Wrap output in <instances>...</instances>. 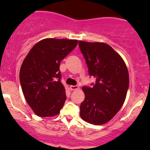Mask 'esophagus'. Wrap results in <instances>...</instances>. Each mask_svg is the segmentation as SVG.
I'll list each match as a JSON object with an SVG mask.
<instances>
[{"label": "esophagus", "instance_id": "obj_1", "mask_svg": "<svg viewBox=\"0 0 150 150\" xmlns=\"http://www.w3.org/2000/svg\"><path fill=\"white\" fill-rule=\"evenodd\" d=\"M78 88H79V87H78V86H69V89H70L71 91L78 90Z\"/></svg>", "mask_w": 150, "mask_h": 150}]
</instances>
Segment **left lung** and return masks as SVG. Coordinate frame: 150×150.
<instances>
[{"label":"left lung","instance_id":"left-lung-1","mask_svg":"<svg viewBox=\"0 0 150 150\" xmlns=\"http://www.w3.org/2000/svg\"><path fill=\"white\" fill-rule=\"evenodd\" d=\"M86 59L88 74L96 78L91 87L83 86L85 99L80 106V115L85 121L102 125L111 120L125 102L129 76L122 57L104 43H78Z\"/></svg>","mask_w":150,"mask_h":150}]
</instances>
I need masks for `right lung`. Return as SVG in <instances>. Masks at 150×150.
Segmentation results:
<instances>
[{
  "label": "right lung",
  "instance_id": "right-lung-1",
  "mask_svg": "<svg viewBox=\"0 0 150 150\" xmlns=\"http://www.w3.org/2000/svg\"><path fill=\"white\" fill-rule=\"evenodd\" d=\"M78 45L77 40L46 38L38 42L25 57L19 80L25 99L39 117L59 113L66 100L60 62Z\"/></svg>",
  "mask_w": 150,
  "mask_h": 150
}]
</instances>
